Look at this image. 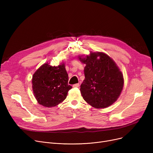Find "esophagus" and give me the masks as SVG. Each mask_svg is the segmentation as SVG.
<instances>
[{"label": "esophagus", "mask_w": 153, "mask_h": 153, "mask_svg": "<svg viewBox=\"0 0 153 153\" xmlns=\"http://www.w3.org/2000/svg\"><path fill=\"white\" fill-rule=\"evenodd\" d=\"M79 84L78 83V84H74L73 85V86H72V87H79Z\"/></svg>", "instance_id": "obj_1"}]
</instances>
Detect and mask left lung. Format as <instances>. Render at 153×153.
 <instances>
[{
    "label": "left lung",
    "instance_id": "8db88e82",
    "mask_svg": "<svg viewBox=\"0 0 153 153\" xmlns=\"http://www.w3.org/2000/svg\"><path fill=\"white\" fill-rule=\"evenodd\" d=\"M78 58L85 64V79L80 91L84 100L96 108L115 103L123 90V75L115 62L103 52H90Z\"/></svg>",
    "mask_w": 153,
    "mask_h": 153
}]
</instances>
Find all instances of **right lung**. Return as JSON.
Here are the masks:
<instances>
[{
  "instance_id": "obj_1",
  "label": "right lung",
  "mask_w": 153,
  "mask_h": 153,
  "mask_svg": "<svg viewBox=\"0 0 153 153\" xmlns=\"http://www.w3.org/2000/svg\"><path fill=\"white\" fill-rule=\"evenodd\" d=\"M32 89L38 103L45 107H53L66 99L72 87L68 85L65 64L58 66L45 63L33 75Z\"/></svg>"
}]
</instances>
